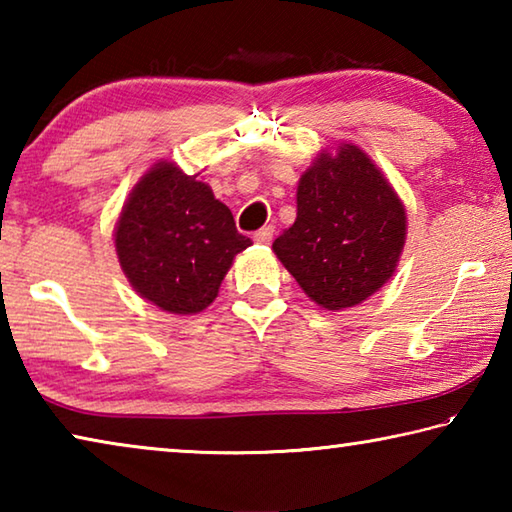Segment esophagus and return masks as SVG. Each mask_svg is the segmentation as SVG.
Here are the masks:
<instances>
[{
    "instance_id": "obj_1",
    "label": "esophagus",
    "mask_w": 512,
    "mask_h": 512,
    "mask_svg": "<svg viewBox=\"0 0 512 512\" xmlns=\"http://www.w3.org/2000/svg\"><path fill=\"white\" fill-rule=\"evenodd\" d=\"M273 225H264V228L262 230H257L255 232V241H257V244H271V241H273Z\"/></svg>"
}]
</instances>
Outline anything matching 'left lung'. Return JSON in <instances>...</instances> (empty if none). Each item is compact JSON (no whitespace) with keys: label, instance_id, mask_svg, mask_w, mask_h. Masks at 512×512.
<instances>
[{"label":"left lung","instance_id":"1","mask_svg":"<svg viewBox=\"0 0 512 512\" xmlns=\"http://www.w3.org/2000/svg\"><path fill=\"white\" fill-rule=\"evenodd\" d=\"M296 207V221L273 241V253L318 307H357L395 275L406 207L357 144L316 155L298 180Z\"/></svg>","mask_w":512,"mask_h":512}]
</instances>
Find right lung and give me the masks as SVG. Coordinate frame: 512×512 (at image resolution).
<instances>
[{
  "mask_svg": "<svg viewBox=\"0 0 512 512\" xmlns=\"http://www.w3.org/2000/svg\"><path fill=\"white\" fill-rule=\"evenodd\" d=\"M112 239L137 296L178 316L210 307L235 257L250 246L212 187L171 160L151 164L137 180Z\"/></svg>",
  "mask_w": 512,
  "mask_h": 512,
  "instance_id": "add662e5",
  "label": "right lung"
}]
</instances>
